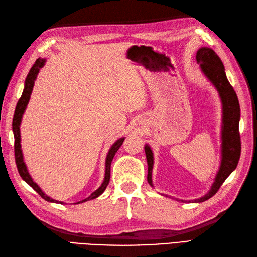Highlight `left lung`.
Here are the masks:
<instances>
[{"label": "left lung", "mask_w": 257, "mask_h": 257, "mask_svg": "<svg viewBox=\"0 0 257 257\" xmlns=\"http://www.w3.org/2000/svg\"><path fill=\"white\" fill-rule=\"evenodd\" d=\"M197 62L200 64L201 71L207 78L214 87L217 89L223 109L221 117V135H220V165L214 183L212 184L209 192L199 199L188 201V202H203L209 200L218 191L220 186L235 170L241 155V141L239 133L240 121V105L237 94L229 81L226 77L223 61L210 47H201L197 52ZM146 158L148 163L147 180L151 187L152 184V168H154V154L149 146L145 145ZM178 200V199H176ZM187 202L185 200H178Z\"/></svg>", "instance_id": "8db88e82"}]
</instances>
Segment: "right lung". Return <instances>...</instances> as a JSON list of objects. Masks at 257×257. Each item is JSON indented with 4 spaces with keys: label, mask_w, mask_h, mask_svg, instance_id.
<instances>
[{
    "label": "right lung",
    "mask_w": 257,
    "mask_h": 257,
    "mask_svg": "<svg viewBox=\"0 0 257 257\" xmlns=\"http://www.w3.org/2000/svg\"><path fill=\"white\" fill-rule=\"evenodd\" d=\"M45 58H38L34 62V65L31 67L29 73H28L26 81H25V87H24V91L22 94V97H20L18 102H17V106L15 109V113H14V119H13V133H14V138H15V146H14V149H15V160H16V165H17V169L19 172V175L22 176V178L25 180V182L31 186L32 188L36 190L39 195L42 197L44 200L48 201V202H53V203H60V204H64V202H61V201H57V200H54L52 198L48 197L47 195L42 191V189L40 188V187L37 185V183L33 182L32 177L30 176L29 172H28V169L26 166V163L24 161V155H23V150H22V145H20V123H22V119H23V115L25 113V110L27 108L28 102L30 100V96L32 93V89L34 86V81L37 79V75L40 71V69L42 68L45 65ZM124 138L125 137H121L117 140L111 147H110L109 151H108V155L106 157V170H105V178H103V182L100 185V187L97 190H95L91 196L87 197L86 199L79 201V202L74 203V204H79V203H83V202H86V201L89 200H93L96 199L97 197H99L101 193L106 190L107 186L109 184V180H110V166H111V162H112V159L115 155V152L119 150V148L121 147V145L124 142Z\"/></svg>",
    "instance_id": "add662e5"
}]
</instances>
